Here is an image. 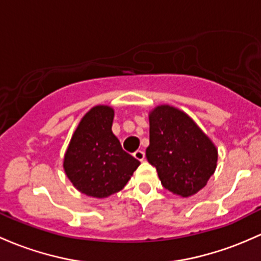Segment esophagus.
Instances as JSON below:
<instances>
[{"label": "esophagus", "mask_w": 261, "mask_h": 261, "mask_svg": "<svg viewBox=\"0 0 261 261\" xmlns=\"http://www.w3.org/2000/svg\"><path fill=\"white\" fill-rule=\"evenodd\" d=\"M134 158L136 159V160L139 161H142L145 159V152L141 151V150H138V151L134 152Z\"/></svg>", "instance_id": "esophagus-1"}]
</instances>
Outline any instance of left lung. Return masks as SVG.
<instances>
[{
    "label": "left lung",
    "instance_id": "left-lung-1",
    "mask_svg": "<svg viewBox=\"0 0 261 261\" xmlns=\"http://www.w3.org/2000/svg\"><path fill=\"white\" fill-rule=\"evenodd\" d=\"M147 161L175 195L189 197L206 185L215 172L218 150L201 128L181 110L160 105L149 115Z\"/></svg>",
    "mask_w": 261,
    "mask_h": 261
}]
</instances>
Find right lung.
<instances>
[{
	"mask_svg": "<svg viewBox=\"0 0 261 261\" xmlns=\"http://www.w3.org/2000/svg\"><path fill=\"white\" fill-rule=\"evenodd\" d=\"M114 109L95 106L82 117L64 158V169L72 185L97 199L122 190L140 163L123 151L112 134Z\"/></svg>",
	"mask_w": 261,
	"mask_h": 261,
	"instance_id": "add662e5",
	"label": "right lung"
}]
</instances>
